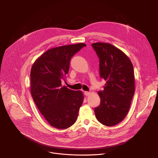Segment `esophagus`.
<instances>
[{
  "instance_id": "34e87169",
  "label": "esophagus",
  "mask_w": 158,
  "mask_h": 158,
  "mask_svg": "<svg viewBox=\"0 0 158 158\" xmlns=\"http://www.w3.org/2000/svg\"><path fill=\"white\" fill-rule=\"evenodd\" d=\"M89 94H90V93H89V92H88V91H84V95H85V96H89Z\"/></svg>"
}]
</instances>
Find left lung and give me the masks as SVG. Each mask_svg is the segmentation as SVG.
Here are the masks:
<instances>
[{
	"label": "left lung",
	"mask_w": 158,
	"mask_h": 158,
	"mask_svg": "<svg viewBox=\"0 0 158 158\" xmlns=\"http://www.w3.org/2000/svg\"><path fill=\"white\" fill-rule=\"evenodd\" d=\"M91 46L99 59V75L106 81L98 92L100 105L94 109L99 122L113 126L127 114L135 91L133 65L129 57L110 44L96 42Z\"/></svg>",
	"instance_id": "obj_1"
}]
</instances>
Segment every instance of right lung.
<instances>
[{
    "mask_svg": "<svg viewBox=\"0 0 158 158\" xmlns=\"http://www.w3.org/2000/svg\"><path fill=\"white\" fill-rule=\"evenodd\" d=\"M85 46L79 43L51 49L32 66V97L40 113L55 128L67 129L77 120L84 95L81 91L62 86L61 82L69 73L71 57Z\"/></svg>",
    "mask_w": 158,
    "mask_h": 158,
    "instance_id": "add662e5",
    "label": "right lung"
}]
</instances>
